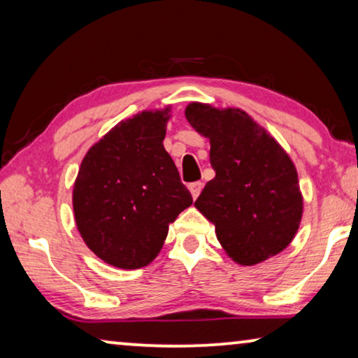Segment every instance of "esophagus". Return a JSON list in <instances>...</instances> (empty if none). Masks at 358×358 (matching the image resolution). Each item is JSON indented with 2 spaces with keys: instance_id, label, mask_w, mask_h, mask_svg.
<instances>
[{
  "instance_id": "esophagus-1",
  "label": "esophagus",
  "mask_w": 358,
  "mask_h": 358,
  "mask_svg": "<svg viewBox=\"0 0 358 358\" xmlns=\"http://www.w3.org/2000/svg\"><path fill=\"white\" fill-rule=\"evenodd\" d=\"M188 188L191 191V196H193V198L196 199L199 196L201 189H203V183H201V181H193V183H189Z\"/></svg>"
}]
</instances>
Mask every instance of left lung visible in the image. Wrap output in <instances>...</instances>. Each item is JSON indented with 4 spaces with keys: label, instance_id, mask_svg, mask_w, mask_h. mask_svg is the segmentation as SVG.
Returning <instances> with one entry per match:
<instances>
[{
    "label": "left lung",
    "instance_id": "left-lung-1",
    "mask_svg": "<svg viewBox=\"0 0 358 358\" xmlns=\"http://www.w3.org/2000/svg\"><path fill=\"white\" fill-rule=\"evenodd\" d=\"M185 115L209 138L215 172L194 206L215 225L236 263L250 266L278 255L299 230L303 209L289 155L238 108L189 103Z\"/></svg>",
    "mask_w": 358,
    "mask_h": 358
}]
</instances>
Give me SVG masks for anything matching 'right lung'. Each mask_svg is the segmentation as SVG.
Instances as JSON below:
<instances>
[{"mask_svg": "<svg viewBox=\"0 0 358 358\" xmlns=\"http://www.w3.org/2000/svg\"><path fill=\"white\" fill-rule=\"evenodd\" d=\"M165 112H143L117 124L80 164L73 206L85 245L123 269L148 266L169 224L193 204L164 149Z\"/></svg>", "mask_w": 358, "mask_h": 358, "instance_id": "1", "label": "right lung"}]
</instances>
